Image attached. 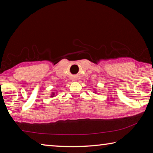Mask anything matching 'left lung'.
Listing matches in <instances>:
<instances>
[{"label": "left lung", "mask_w": 153, "mask_h": 153, "mask_svg": "<svg viewBox=\"0 0 153 153\" xmlns=\"http://www.w3.org/2000/svg\"><path fill=\"white\" fill-rule=\"evenodd\" d=\"M95 92H96V91H95Z\"/></svg>", "instance_id": "1"}]
</instances>
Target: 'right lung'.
<instances>
[{
	"mask_svg": "<svg viewBox=\"0 0 153 153\" xmlns=\"http://www.w3.org/2000/svg\"><path fill=\"white\" fill-rule=\"evenodd\" d=\"M57 94V93H55V92H51V97H54V96H55V94Z\"/></svg>",
	"mask_w": 153,
	"mask_h": 153,
	"instance_id": "right-lung-1",
	"label": "right lung"
}]
</instances>
